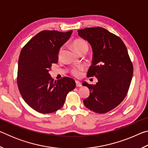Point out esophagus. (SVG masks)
<instances>
[{
	"mask_svg": "<svg viewBox=\"0 0 148 148\" xmlns=\"http://www.w3.org/2000/svg\"><path fill=\"white\" fill-rule=\"evenodd\" d=\"M76 87H82V83L79 81H76Z\"/></svg>",
	"mask_w": 148,
	"mask_h": 148,
	"instance_id": "34e87169",
	"label": "esophagus"
}]
</instances>
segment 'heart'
I'll return each instance as SVG.
<instances>
[{
	"mask_svg": "<svg viewBox=\"0 0 148 148\" xmlns=\"http://www.w3.org/2000/svg\"><path fill=\"white\" fill-rule=\"evenodd\" d=\"M72 46L73 47L75 51H76L77 53H81L82 51H86L88 50V44H87V42H86L84 40L81 39H77L73 41L72 44ZM62 49H60L59 51V56L61 54ZM85 68L83 66H77L76 68H74L72 70L71 73L72 75H74L76 77H79L81 76L82 72L84 71Z\"/></svg>",
	"mask_w": 148,
	"mask_h": 148,
	"instance_id": "obj_1",
	"label": "heart"
}]
</instances>
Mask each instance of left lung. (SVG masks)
I'll list each match as a JSON object with an SVG mask.
<instances>
[{"label": "left lung", "instance_id": "8db88e82", "mask_svg": "<svg viewBox=\"0 0 148 148\" xmlns=\"http://www.w3.org/2000/svg\"><path fill=\"white\" fill-rule=\"evenodd\" d=\"M77 32L92 48V64L87 76L98 79L95 85L82 84L90 91L84 104L96 113H106L123 101L131 84L133 66L127 47L119 37L102 27L80 29Z\"/></svg>", "mask_w": 148, "mask_h": 148}]
</instances>
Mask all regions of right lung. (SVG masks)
Masks as SVG:
<instances>
[{"label":"right lung","mask_w":148,"mask_h":148,"mask_svg":"<svg viewBox=\"0 0 148 148\" xmlns=\"http://www.w3.org/2000/svg\"><path fill=\"white\" fill-rule=\"evenodd\" d=\"M72 32L42 31L20 53L17 79L20 94L30 107L40 113L49 114L61 108L67 94L76 87L71 77L56 82L49 74L51 64L58 62L60 48Z\"/></svg>","instance_id":"1"}]
</instances>
